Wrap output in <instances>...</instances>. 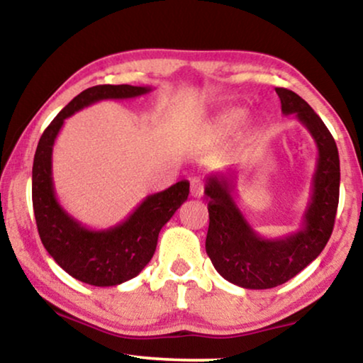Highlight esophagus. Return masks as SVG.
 <instances>
[{"label":"esophagus","instance_id":"esophagus-1","mask_svg":"<svg viewBox=\"0 0 363 363\" xmlns=\"http://www.w3.org/2000/svg\"><path fill=\"white\" fill-rule=\"evenodd\" d=\"M203 191H205V183L200 178H193L191 180V196L200 198L203 196Z\"/></svg>","mask_w":363,"mask_h":363}]
</instances>
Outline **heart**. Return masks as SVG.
I'll list each match as a JSON object with an SVG mask.
<instances>
[{"mask_svg":"<svg viewBox=\"0 0 363 363\" xmlns=\"http://www.w3.org/2000/svg\"><path fill=\"white\" fill-rule=\"evenodd\" d=\"M246 118L245 108H228V111L221 112L215 121V130L218 133H228L240 127Z\"/></svg>","mask_w":363,"mask_h":363,"instance_id":"b5f03b06","label":"heart"}]
</instances>
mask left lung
<instances>
[{
	"label": "left lung",
	"instance_id": "8db88e82",
	"mask_svg": "<svg viewBox=\"0 0 363 363\" xmlns=\"http://www.w3.org/2000/svg\"><path fill=\"white\" fill-rule=\"evenodd\" d=\"M276 94L281 99L282 113H294L314 138L319 153L311 200L299 230L274 240L257 235L233 198L236 182L233 172L213 173L206 178L205 186V195L210 200L206 255L226 281L245 289L281 286L309 266L329 241L339 205L340 162L334 137L296 92L276 87Z\"/></svg>",
	"mask_w": 363,
	"mask_h": 363
}]
</instances>
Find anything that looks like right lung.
Here are the masks:
<instances>
[{"instance_id":"obj_1","label":"right lung","mask_w":363,"mask_h":363,"mask_svg":"<svg viewBox=\"0 0 363 363\" xmlns=\"http://www.w3.org/2000/svg\"><path fill=\"white\" fill-rule=\"evenodd\" d=\"M152 87L94 86L72 99L54 117L39 138L33 163V208L44 247L74 279L91 286H118L150 262L158 233L186 201L190 183L182 180L167 190L148 195L125 221L107 230H91L59 205L52 182V147L64 121L99 101L133 99Z\"/></svg>"}]
</instances>
